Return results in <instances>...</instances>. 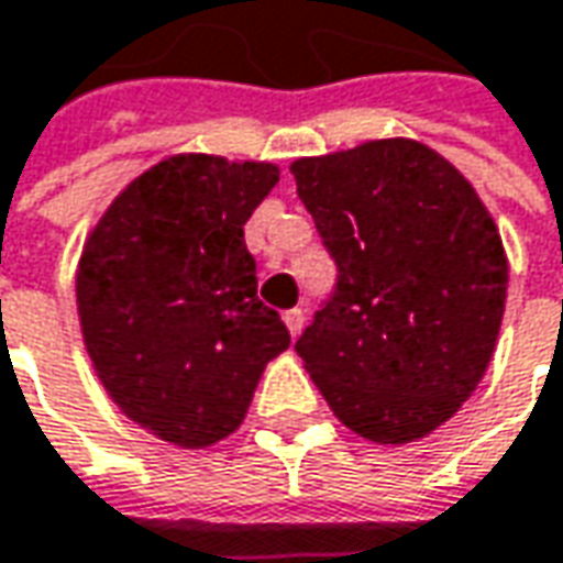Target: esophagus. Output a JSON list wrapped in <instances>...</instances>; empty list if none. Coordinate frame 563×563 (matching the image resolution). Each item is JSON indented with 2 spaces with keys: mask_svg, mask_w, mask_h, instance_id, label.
<instances>
[{
  "mask_svg": "<svg viewBox=\"0 0 563 563\" xmlns=\"http://www.w3.org/2000/svg\"><path fill=\"white\" fill-rule=\"evenodd\" d=\"M283 321H286V328H289L292 336H299L302 328H306V311H302V308H289V311L283 314Z\"/></svg>",
  "mask_w": 563,
  "mask_h": 563,
  "instance_id": "esophagus-1",
  "label": "esophagus"
}]
</instances>
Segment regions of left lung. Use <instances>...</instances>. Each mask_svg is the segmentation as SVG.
Here are the masks:
<instances>
[{"label": "left lung", "instance_id": "8db88e82", "mask_svg": "<svg viewBox=\"0 0 563 563\" xmlns=\"http://www.w3.org/2000/svg\"><path fill=\"white\" fill-rule=\"evenodd\" d=\"M336 283L296 340L333 416L378 444L448 422L485 375L507 257L473 185L419 141L292 163Z\"/></svg>", "mask_w": 563, "mask_h": 563}]
</instances>
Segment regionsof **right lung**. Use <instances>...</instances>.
Segmentation results:
<instances>
[{
  "label": "right lung",
  "instance_id": "add662e5",
  "mask_svg": "<svg viewBox=\"0 0 563 563\" xmlns=\"http://www.w3.org/2000/svg\"><path fill=\"white\" fill-rule=\"evenodd\" d=\"M271 163L163 159L129 185L78 264L87 353L129 419L208 448L245 419L289 330L257 299L245 220L277 185Z\"/></svg>",
  "mask_w": 563,
  "mask_h": 563
}]
</instances>
